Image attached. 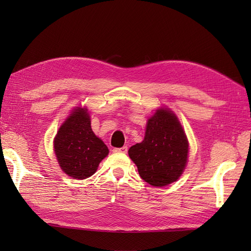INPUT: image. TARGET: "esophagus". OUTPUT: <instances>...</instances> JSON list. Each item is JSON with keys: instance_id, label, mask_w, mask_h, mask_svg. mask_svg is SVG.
<instances>
[{"instance_id": "obj_1", "label": "esophagus", "mask_w": 251, "mask_h": 251, "mask_svg": "<svg viewBox=\"0 0 251 251\" xmlns=\"http://www.w3.org/2000/svg\"><path fill=\"white\" fill-rule=\"evenodd\" d=\"M127 151H128V148L127 147H122V148H115L113 149V152L115 153H127Z\"/></svg>"}]
</instances>
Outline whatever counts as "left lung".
<instances>
[{
	"mask_svg": "<svg viewBox=\"0 0 251 251\" xmlns=\"http://www.w3.org/2000/svg\"><path fill=\"white\" fill-rule=\"evenodd\" d=\"M189 143L178 117L166 108L156 110L148 120L145 139L128 154L140 177L153 186L177 181L188 162Z\"/></svg>",
	"mask_w": 251,
	"mask_h": 251,
	"instance_id": "obj_1",
	"label": "left lung"
}]
</instances>
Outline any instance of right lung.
Returning <instances> with one entry per match:
<instances>
[{
    "label": "right lung",
    "instance_id": "1",
    "mask_svg": "<svg viewBox=\"0 0 251 251\" xmlns=\"http://www.w3.org/2000/svg\"><path fill=\"white\" fill-rule=\"evenodd\" d=\"M55 154L61 169L74 179H86L109 154L103 141L94 134L86 108H74L54 139Z\"/></svg>",
    "mask_w": 251,
    "mask_h": 251
}]
</instances>
